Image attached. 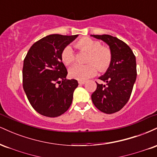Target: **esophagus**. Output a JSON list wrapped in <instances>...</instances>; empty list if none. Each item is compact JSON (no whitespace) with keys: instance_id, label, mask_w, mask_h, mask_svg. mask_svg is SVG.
<instances>
[{"instance_id":"1","label":"esophagus","mask_w":157,"mask_h":157,"mask_svg":"<svg viewBox=\"0 0 157 157\" xmlns=\"http://www.w3.org/2000/svg\"><path fill=\"white\" fill-rule=\"evenodd\" d=\"M78 83H79V85H83V84L86 83V81H84V80H79L78 81Z\"/></svg>"}]
</instances>
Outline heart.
<instances>
[{
    "label": "heart",
    "instance_id": "1",
    "mask_svg": "<svg viewBox=\"0 0 157 157\" xmlns=\"http://www.w3.org/2000/svg\"><path fill=\"white\" fill-rule=\"evenodd\" d=\"M75 48L81 52H87L85 66L75 65L68 71L71 78L86 80L97 73V68L100 71H105L109 67L112 59V54L107 46H102L100 41L89 37H82L75 44ZM61 60L66 66L75 62V55L71 46H66L61 52Z\"/></svg>",
    "mask_w": 157,
    "mask_h": 157
}]
</instances>
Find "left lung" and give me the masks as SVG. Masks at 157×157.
<instances>
[{"mask_svg": "<svg viewBox=\"0 0 157 157\" xmlns=\"http://www.w3.org/2000/svg\"><path fill=\"white\" fill-rule=\"evenodd\" d=\"M91 36L106 43L112 54L109 68L99 77L105 84L97 82L91 100L102 112H117L127 103L132 92L136 78V57L131 48L117 37L109 35Z\"/></svg>", "mask_w": 157, "mask_h": 157, "instance_id": "1", "label": "left lung"}]
</instances>
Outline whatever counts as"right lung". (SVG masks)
<instances>
[{
	"mask_svg": "<svg viewBox=\"0 0 157 157\" xmlns=\"http://www.w3.org/2000/svg\"><path fill=\"white\" fill-rule=\"evenodd\" d=\"M77 36L48 35L35 42L27 52L23 60V87L31 105L40 114L59 117L72 102L78 82L66 79L68 72L61 60V52Z\"/></svg>",
	"mask_w": 157,
	"mask_h": 157,
	"instance_id": "obj_1",
	"label": "right lung"
}]
</instances>
